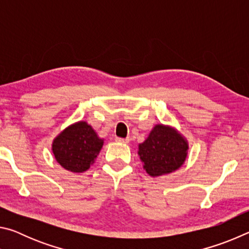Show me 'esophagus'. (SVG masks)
Listing matches in <instances>:
<instances>
[{
    "instance_id": "34e87169",
    "label": "esophagus",
    "mask_w": 249,
    "mask_h": 249,
    "mask_svg": "<svg viewBox=\"0 0 249 249\" xmlns=\"http://www.w3.org/2000/svg\"><path fill=\"white\" fill-rule=\"evenodd\" d=\"M116 142H121V144H128L129 138H116Z\"/></svg>"
}]
</instances>
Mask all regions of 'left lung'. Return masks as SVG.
I'll list each match as a JSON object with an SVG mask.
<instances>
[{"label": "left lung", "mask_w": 249, "mask_h": 249, "mask_svg": "<svg viewBox=\"0 0 249 249\" xmlns=\"http://www.w3.org/2000/svg\"><path fill=\"white\" fill-rule=\"evenodd\" d=\"M188 150L187 138L165 124H156L148 137L138 145L142 168L154 178L178 170L188 157Z\"/></svg>", "instance_id": "obj_1"}]
</instances>
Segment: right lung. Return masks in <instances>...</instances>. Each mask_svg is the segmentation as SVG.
<instances>
[{
  "instance_id": "add662e5",
  "label": "right lung",
  "mask_w": 249,
  "mask_h": 249,
  "mask_svg": "<svg viewBox=\"0 0 249 249\" xmlns=\"http://www.w3.org/2000/svg\"><path fill=\"white\" fill-rule=\"evenodd\" d=\"M104 144L90 124L79 121L69 125L53 138L52 150L64 169L81 174L93 165Z\"/></svg>"
}]
</instances>
